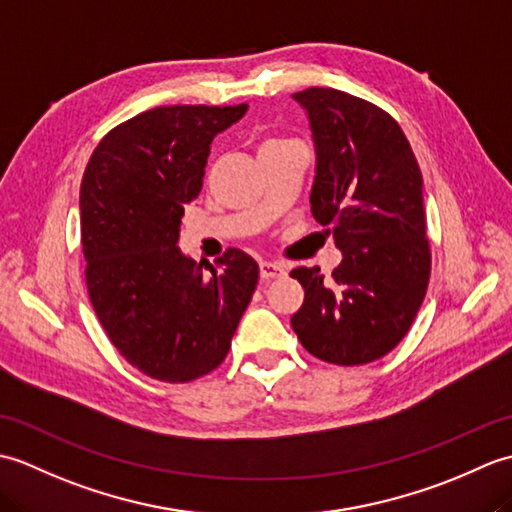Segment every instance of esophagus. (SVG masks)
<instances>
[{"mask_svg":"<svg viewBox=\"0 0 512 512\" xmlns=\"http://www.w3.org/2000/svg\"><path fill=\"white\" fill-rule=\"evenodd\" d=\"M286 270H288L286 264H281V262H262V264H259V275H262L264 281L284 277Z\"/></svg>","mask_w":512,"mask_h":512,"instance_id":"34e87169","label":"esophagus"}]
</instances>
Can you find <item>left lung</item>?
<instances>
[{
    "label": "left lung",
    "instance_id": "8db88e82",
    "mask_svg": "<svg viewBox=\"0 0 512 512\" xmlns=\"http://www.w3.org/2000/svg\"><path fill=\"white\" fill-rule=\"evenodd\" d=\"M292 99L308 114L317 154L312 215L343 253L332 279L321 268L290 273L306 290L292 330L325 363H372L402 341L427 295L422 173L400 125L380 107L332 88Z\"/></svg>",
    "mask_w": 512,
    "mask_h": 512
}]
</instances>
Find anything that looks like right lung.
Here are the masks:
<instances>
[{
  "mask_svg": "<svg viewBox=\"0 0 512 512\" xmlns=\"http://www.w3.org/2000/svg\"><path fill=\"white\" fill-rule=\"evenodd\" d=\"M248 105H167L107 134L81 182L85 284L103 330L129 365L189 383L220 365L257 288L259 266L228 248L209 275L178 246L213 138Z\"/></svg>",
  "mask_w": 512,
  "mask_h": 512,
  "instance_id": "add662e5",
  "label": "right lung"
}]
</instances>
